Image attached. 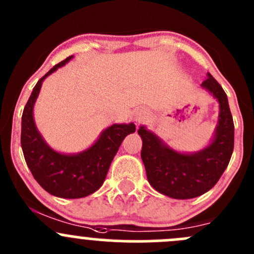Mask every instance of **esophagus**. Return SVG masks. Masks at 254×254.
Wrapping results in <instances>:
<instances>
[{
    "mask_svg": "<svg viewBox=\"0 0 254 254\" xmlns=\"http://www.w3.org/2000/svg\"><path fill=\"white\" fill-rule=\"evenodd\" d=\"M148 114H150V113H148L147 109H145V108L137 109L136 113H135V120H136L139 124H141V123H143L146 119H147Z\"/></svg>",
    "mask_w": 254,
    "mask_h": 254,
    "instance_id": "esophagus-1",
    "label": "esophagus"
}]
</instances>
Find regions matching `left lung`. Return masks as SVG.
Segmentation results:
<instances>
[{
  "label": "left lung",
  "mask_w": 254,
  "mask_h": 254,
  "mask_svg": "<svg viewBox=\"0 0 254 254\" xmlns=\"http://www.w3.org/2000/svg\"><path fill=\"white\" fill-rule=\"evenodd\" d=\"M201 86L220 104L215 137L206 148L184 155L166 146L143 127L137 130L142 139L141 158L148 183L171 198L190 199L210 190L226 170L234 151L235 127L226 93L210 73Z\"/></svg>",
  "instance_id": "1"
}]
</instances>
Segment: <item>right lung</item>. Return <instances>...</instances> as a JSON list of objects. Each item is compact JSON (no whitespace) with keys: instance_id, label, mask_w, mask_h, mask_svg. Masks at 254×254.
<instances>
[{"instance_id":"add662e5","label":"right lung","mask_w":254,"mask_h":254,"mask_svg":"<svg viewBox=\"0 0 254 254\" xmlns=\"http://www.w3.org/2000/svg\"><path fill=\"white\" fill-rule=\"evenodd\" d=\"M71 59L72 55L54 66L37 82L23 111L20 134L23 155L35 181L48 193L66 199L83 198L101 188L124 137L136 129L132 123L112 125L102 132L94 145L78 155H63L49 147L35 127L33 107L45 77Z\"/></svg>"}]
</instances>
